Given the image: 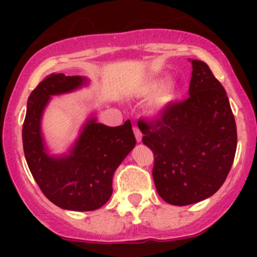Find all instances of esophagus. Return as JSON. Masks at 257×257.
<instances>
[{
	"label": "esophagus",
	"instance_id": "34e87169",
	"mask_svg": "<svg viewBox=\"0 0 257 257\" xmlns=\"http://www.w3.org/2000/svg\"><path fill=\"white\" fill-rule=\"evenodd\" d=\"M134 134H135V138H136V140H138V143L142 142L143 134H142V131L138 128V127H134Z\"/></svg>",
	"mask_w": 257,
	"mask_h": 257
}]
</instances>
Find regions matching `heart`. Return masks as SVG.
<instances>
[{
    "label": "heart",
    "instance_id": "b5f03b06",
    "mask_svg": "<svg viewBox=\"0 0 257 257\" xmlns=\"http://www.w3.org/2000/svg\"><path fill=\"white\" fill-rule=\"evenodd\" d=\"M169 81V76L156 77V78L151 79L147 83V86H145L147 94L153 95L157 94V92H160L151 105V113L153 115L163 114L167 109L171 108L179 100L180 88H179L178 85H175V83H171V85L167 86Z\"/></svg>",
    "mask_w": 257,
    "mask_h": 257
}]
</instances>
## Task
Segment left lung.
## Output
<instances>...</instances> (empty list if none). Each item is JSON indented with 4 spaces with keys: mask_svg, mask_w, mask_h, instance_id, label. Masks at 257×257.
<instances>
[{
    "mask_svg": "<svg viewBox=\"0 0 257 257\" xmlns=\"http://www.w3.org/2000/svg\"><path fill=\"white\" fill-rule=\"evenodd\" d=\"M189 95L157 121H140L143 143L153 151V180L161 198L187 206L220 189L233 165L237 127L229 99L208 65L193 60Z\"/></svg>",
    "mask_w": 257,
    "mask_h": 257,
    "instance_id": "left-lung-1",
    "label": "left lung"
}]
</instances>
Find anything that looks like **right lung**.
<instances>
[{
  "instance_id": "right-lung-1",
  "label": "right lung",
  "mask_w": 257,
  "mask_h": 257,
  "mask_svg": "<svg viewBox=\"0 0 257 257\" xmlns=\"http://www.w3.org/2000/svg\"><path fill=\"white\" fill-rule=\"evenodd\" d=\"M88 85L87 77L52 73L27 101L23 124L26 161L45 196L63 210L94 211L105 205L113 193L115 170L136 145L130 121L109 127L99 123L92 112L65 153L50 151L42 118L52 96L70 94Z\"/></svg>"
}]
</instances>
